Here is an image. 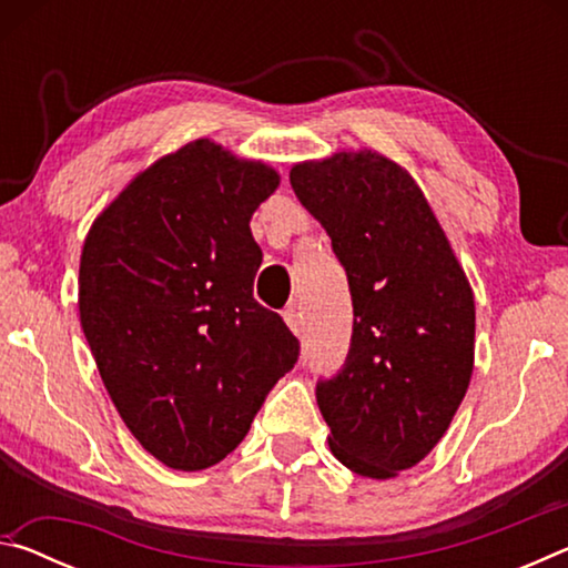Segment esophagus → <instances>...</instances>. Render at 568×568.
Here are the masks:
<instances>
[{"mask_svg": "<svg viewBox=\"0 0 568 568\" xmlns=\"http://www.w3.org/2000/svg\"><path fill=\"white\" fill-rule=\"evenodd\" d=\"M283 318H285V323H287V328H291L295 335L303 333V315L297 313L295 305L287 307V311L283 313Z\"/></svg>", "mask_w": 568, "mask_h": 568, "instance_id": "34e87169", "label": "esophagus"}]
</instances>
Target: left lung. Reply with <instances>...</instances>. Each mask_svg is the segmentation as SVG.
<instances>
[{
  "mask_svg": "<svg viewBox=\"0 0 568 568\" xmlns=\"http://www.w3.org/2000/svg\"><path fill=\"white\" fill-rule=\"evenodd\" d=\"M325 227L353 297L343 371L315 388L333 456L386 480L420 464L454 420L474 373V291L426 195L376 150L291 170Z\"/></svg>",
  "mask_w": 568,
  "mask_h": 568,
  "instance_id": "obj_1",
  "label": "left lung"
}]
</instances>
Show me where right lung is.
Masks as SVG:
<instances>
[{
	"instance_id": "1",
	"label": "right lung",
	"mask_w": 568,
	"mask_h": 568,
	"mask_svg": "<svg viewBox=\"0 0 568 568\" xmlns=\"http://www.w3.org/2000/svg\"><path fill=\"white\" fill-rule=\"evenodd\" d=\"M277 185L265 162L195 140L138 172L84 237V338L124 426L175 470L233 454L297 361L295 335L253 297L250 217Z\"/></svg>"
}]
</instances>
